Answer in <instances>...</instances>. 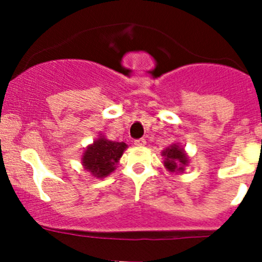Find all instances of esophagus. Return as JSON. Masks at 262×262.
Segmentation results:
<instances>
[{"mask_svg":"<svg viewBox=\"0 0 262 262\" xmlns=\"http://www.w3.org/2000/svg\"><path fill=\"white\" fill-rule=\"evenodd\" d=\"M134 144H136V146H138V147L146 146V139H144V138L136 139V141H134Z\"/></svg>","mask_w":262,"mask_h":262,"instance_id":"obj_1","label":"esophagus"}]
</instances>
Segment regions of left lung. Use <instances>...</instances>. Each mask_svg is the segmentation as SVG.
Wrapping results in <instances>:
<instances>
[{"label": "left lung", "instance_id": "1", "mask_svg": "<svg viewBox=\"0 0 262 262\" xmlns=\"http://www.w3.org/2000/svg\"><path fill=\"white\" fill-rule=\"evenodd\" d=\"M162 155L165 156V166L166 168H168V171L171 172L184 171V166L187 163V157L184 153V149L178 144L166 148Z\"/></svg>", "mask_w": 262, "mask_h": 262}]
</instances>
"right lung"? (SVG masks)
<instances>
[{
	"mask_svg": "<svg viewBox=\"0 0 262 262\" xmlns=\"http://www.w3.org/2000/svg\"><path fill=\"white\" fill-rule=\"evenodd\" d=\"M124 142H113L99 138L84 150L82 163L96 178H105L115 170V165L125 150Z\"/></svg>",
	"mask_w": 262,
	"mask_h": 262,
	"instance_id": "obj_1",
	"label": "right lung"
}]
</instances>
